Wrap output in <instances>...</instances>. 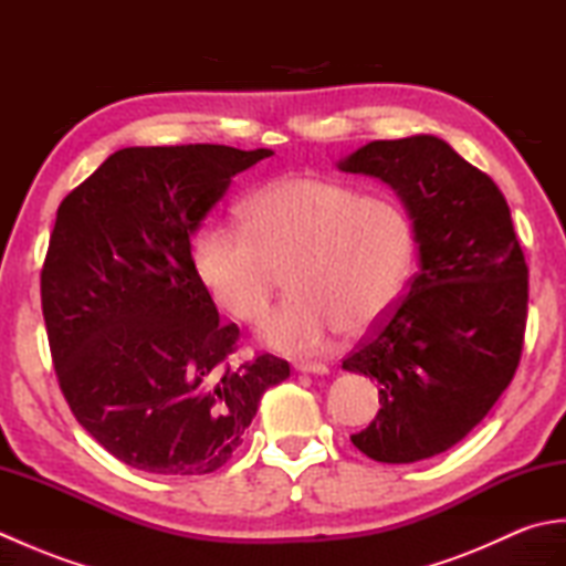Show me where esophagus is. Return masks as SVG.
Listing matches in <instances>:
<instances>
[{
	"label": "esophagus",
	"mask_w": 566,
	"mask_h": 566,
	"mask_svg": "<svg viewBox=\"0 0 566 566\" xmlns=\"http://www.w3.org/2000/svg\"><path fill=\"white\" fill-rule=\"evenodd\" d=\"M296 371H306V375H326L328 367L321 363H308V359H302V363L294 365Z\"/></svg>",
	"instance_id": "obj_1"
}]
</instances>
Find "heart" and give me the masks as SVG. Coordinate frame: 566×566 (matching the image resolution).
Segmentation results:
<instances>
[{
  "instance_id": "heart-1",
  "label": "heart",
  "mask_w": 566,
  "mask_h": 566,
  "mask_svg": "<svg viewBox=\"0 0 566 566\" xmlns=\"http://www.w3.org/2000/svg\"><path fill=\"white\" fill-rule=\"evenodd\" d=\"M245 226L209 223L195 262L226 314L258 323L276 270L292 264V298L264 318L262 345L314 355L338 331L365 335L387 318L411 280L416 228L391 199L367 197L333 177L292 175L268 182L245 207Z\"/></svg>"
}]
</instances>
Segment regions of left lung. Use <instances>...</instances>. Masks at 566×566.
Returning a JSON list of instances; mask_svg holds the SVG:
<instances>
[{
  "mask_svg": "<svg viewBox=\"0 0 566 566\" xmlns=\"http://www.w3.org/2000/svg\"><path fill=\"white\" fill-rule=\"evenodd\" d=\"M389 185L411 216L420 270L343 369L379 381V413L350 436L411 464L482 423L521 363L527 264L494 179L436 136L371 140L338 163Z\"/></svg>",
  "mask_w": 566,
  "mask_h": 566,
  "instance_id": "left-lung-1",
  "label": "left lung"
}]
</instances>
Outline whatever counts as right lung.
<instances>
[{"mask_svg": "<svg viewBox=\"0 0 566 566\" xmlns=\"http://www.w3.org/2000/svg\"><path fill=\"white\" fill-rule=\"evenodd\" d=\"M270 155L124 148L57 207L41 272L55 375L77 423L128 467L216 472L290 377L268 353L228 363L240 331L219 323L189 243L231 179Z\"/></svg>", "mask_w": 566, "mask_h": 566, "instance_id": "add662e5", "label": "right lung"}]
</instances>
